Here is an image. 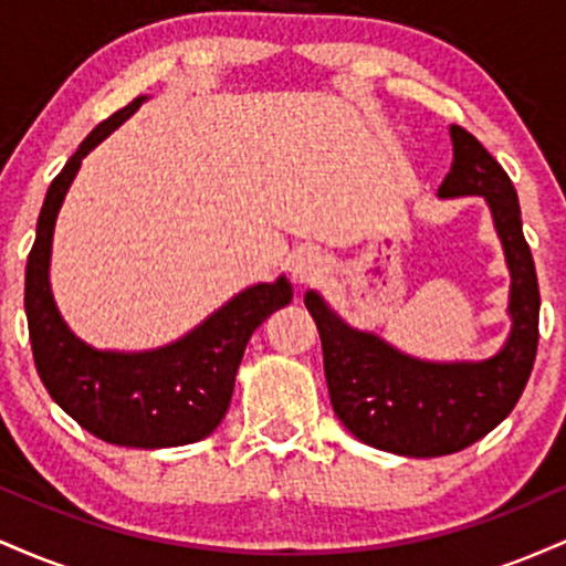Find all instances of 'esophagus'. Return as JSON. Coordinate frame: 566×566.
<instances>
[{"label":"esophagus","mask_w":566,"mask_h":566,"mask_svg":"<svg viewBox=\"0 0 566 566\" xmlns=\"http://www.w3.org/2000/svg\"><path fill=\"white\" fill-rule=\"evenodd\" d=\"M324 269H327V265H324V258L314 250H303L292 258V276L301 284L316 282V279L324 274Z\"/></svg>","instance_id":"1"}]
</instances>
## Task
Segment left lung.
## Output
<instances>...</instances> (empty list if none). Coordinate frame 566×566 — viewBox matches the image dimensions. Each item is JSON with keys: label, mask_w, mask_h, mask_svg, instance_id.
<instances>
[{"label": "left lung", "mask_w": 566, "mask_h": 566, "mask_svg": "<svg viewBox=\"0 0 566 566\" xmlns=\"http://www.w3.org/2000/svg\"><path fill=\"white\" fill-rule=\"evenodd\" d=\"M450 135L454 159L439 197L479 193L490 201L513 279V329L505 348L479 365H428L401 356L375 335L346 327L319 295H305L322 337L335 415L365 444L409 458L460 452L503 423L527 386L541 337V290L516 188L469 129L452 125Z\"/></svg>", "instance_id": "1"}]
</instances>
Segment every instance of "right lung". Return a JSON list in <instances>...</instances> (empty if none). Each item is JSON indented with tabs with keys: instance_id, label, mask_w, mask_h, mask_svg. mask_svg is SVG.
Instances as JSON below:
<instances>
[{
	"instance_id": "right-lung-1",
	"label": "right lung",
	"mask_w": 566,
	"mask_h": 566,
	"mask_svg": "<svg viewBox=\"0 0 566 566\" xmlns=\"http://www.w3.org/2000/svg\"><path fill=\"white\" fill-rule=\"evenodd\" d=\"M143 103V95L103 119L48 188L25 263V319L39 378L71 418L119 447H178L205 439L229 409L244 346L255 327L292 301L284 279L258 284L226 303L191 335L151 354H108L76 340L50 295L48 265L57 210L90 148Z\"/></svg>"
}]
</instances>
